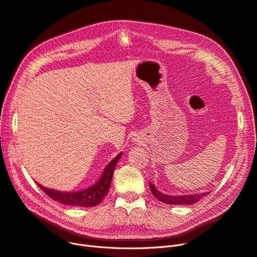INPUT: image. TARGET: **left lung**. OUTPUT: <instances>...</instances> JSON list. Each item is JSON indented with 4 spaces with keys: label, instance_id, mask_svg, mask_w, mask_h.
Masks as SVG:
<instances>
[{
    "label": "left lung",
    "instance_id": "1",
    "mask_svg": "<svg viewBox=\"0 0 257 257\" xmlns=\"http://www.w3.org/2000/svg\"><path fill=\"white\" fill-rule=\"evenodd\" d=\"M149 187L151 189V193L158 199L159 201L166 203V204H181V205H191L196 202H198L200 199L206 195L210 194L207 193H200V194H192V195H166L162 192H160L159 189L149 181Z\"/></svg>",
    "mask_w": 257,
    "mask_h": 257
}]
</instances>
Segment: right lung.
<instances>
[{"label":"right lung","instance_id":"1","mask_svg":"<svg viewBox=\"0 0 257 257\" xmlns=\"http://www.w3.org/2000/svg\"><path fill=\"white\" fill-rule=\"evenodd\" d=\"M121 155L122 153L118 154L106 167H104L103 172L96 183L88 188L81 189L79 192H61L57 191V189L44 187L39 183L37 184L47 196L52 198L53 200L58 201L62 204L80 207L95 206L99 204L102 201V199L108 194L112 181L114 168H115L117 161L120 159Z\"/></svg>","mask_w":257,"mask_h":257}]
</instances>
